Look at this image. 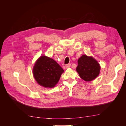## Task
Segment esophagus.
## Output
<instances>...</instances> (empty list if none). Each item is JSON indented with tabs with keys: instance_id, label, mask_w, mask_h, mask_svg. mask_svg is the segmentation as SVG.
Returning a JSON list of instances; mask_svg holds the SVG:
<instances>
[{
	"instance_id": "34e87169",
	"label": "esophagus",
	"mask_w": 126,
	"mask_h": 126,
	"mask_svg": "<svg viewBox=\"0 0 126 126\" xmlns=\"http://www.w3.org/2000/svg\"><path fill=\"white\" fill-rule=\"evenodd\" d=\"M70 66H71V64L68 63V64H67L66 65V68H70Z\"/></svg>"
}]
</instances>
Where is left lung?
<instances>
[{
    "label": "left lung",
    "instance_id": "8db88e82",
    "mask_svg": "<svg viewBox=\"0 0 126 126\" xmlns=\"http://www.w3.org/2000/svg\"><path fill=\"white\" fill-rule=\"evenodd\" d=\"M76 70L83 80L90 81L99 74L100 67L99 63L93 57L82 55L78 60Z\"/></svg>",
    "mask_w": 126,
    "mask_h": 126
}]
</instances>
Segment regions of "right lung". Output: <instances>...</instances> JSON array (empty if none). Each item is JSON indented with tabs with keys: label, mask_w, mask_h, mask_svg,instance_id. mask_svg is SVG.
Segmentation results:
<instances>
[{
	"label": "right lung",
	"mask_w": 126,
	"mask_h": 126,
	"mask_svg": "<svg viewBox=\"0 0 126 126\" xmlns=\"http://www.w3.org/2000/svg\"><path fill=\"white\" fill-rule=\"evenodd\" d=\"M32 70L37 83L45 88L54 87L64 71L56 61L45 56L37 59Z\"/></svg>",
	"instance_id": "1"
}]
</instances>
